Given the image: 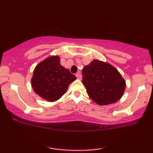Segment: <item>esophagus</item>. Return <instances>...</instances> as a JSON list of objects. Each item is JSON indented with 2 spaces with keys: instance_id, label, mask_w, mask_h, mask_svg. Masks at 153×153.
<instances>
[{
  "instance_id": "34e87169",
  "label": "esophagus",
  "mask_w": 153,
  "mask_h": 153,
  "mask_svg": "<svg viewBox=\"0 0 153 153\" xmlns=\"http://www.w3.org/2000/svg\"><path fill=\"white\" fill-rule=\"evenodd\" d=\"M76 76L77 79H79V80H80V79H81V78H82V76H81L80 72H79L76 73Z\"/></svg>"
}]
</instances>
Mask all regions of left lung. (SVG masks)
<instances>
[{"label":"left lung","mask_w":153,"mask_h":153,"mask_svg":"<svg viewBox=\"0 0 153 153\" xmlns=\"http://www.w3.org/2000/svg\"><path fill=\"white\" fill-rule=\"evenodd\" d=\"M82 83L88 95L98 105L114 104L122 97L126 83L116 68L107 62L93 60L82 70Z\"/></svg>","instance_id":"left-lung-1"}]
</instances>
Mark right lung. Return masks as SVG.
<instances>
[{"instance_id": "right-lung-1", "label": "right lung", "mask_w": 153, "mask_h": 153, "mask_svg": "<svg viewBox=\"0 0 153 153\" xmlns=\"http://www.w3.org/2000/svg\"><path fill=\"white\" fill-rule=\"evenodd\" d=\"M58 56H51L35 67L31 79L35 93L49 102L59 100L76 76L60 65Z\"/></svg>"}]
</instances>
